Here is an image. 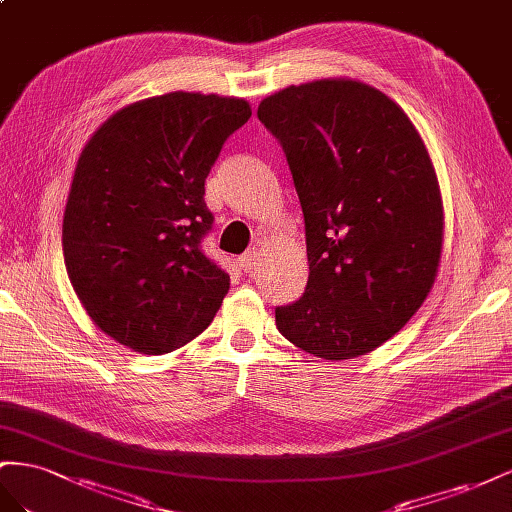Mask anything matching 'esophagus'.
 I'll use <instances>...</instances> for the list:
<instances>
[{
  "instance_id": "esophagus-1",
  "label": "esophagus",
  "mask_w": 512,
  "mask_h": 512,
  "mask_svg": "<svg viewBox=\"0 0 512 512\" xmlns=\"http://www.w3.org/2000/svg\"><path fill=\"white\" fill-rule=\"evenodd\" d=\"M238 264H240V268H242L244 272H253V270L257 268V264H259V257H257L255 251H248V253H244V255L238 259Z\"/></svg>"
}]
</instances>
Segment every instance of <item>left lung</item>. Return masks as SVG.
Masks as SVG:
<instances>
[{
    "mask_svg": "<svg viewBox=\"0 0 512 512\" xmlns=\"http://www.w3.org/2000/svg\"><path fill=\"white\" fill-rule=\"evenodd\" d=\"M257 118L281 143L304 214L309 281L276 306L287 341L349 360L394 337L425 302L442 253V197L397 102L352 79L289 85Z\"/></svg>",
    "mask_w": 512,
    "mask_h": 512,
    "instance_id": "8db88e82",
    "label": "left lung"
}]
</instances>
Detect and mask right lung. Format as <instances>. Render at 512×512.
I'll return each mask as SVG.
<instances>
[{
  "instance_id": "1",
  "label": "right lung",
  "mask_w": 512,
  "mask_h": 512,
  "mask_svg": "<svg viewBox=\"0 0 512 512\" xmlns=\"http://www.w3.org/2000/svg\"><path fill=\"white\" fill-rule=\"evenodd\" d=\"M251 118L242 98L171 92L113 113L83 148L64 212L68 279L94 324L141 354L210 326L229 274L201 251L206 178Z\"/></svg>"
}]
</instances>
